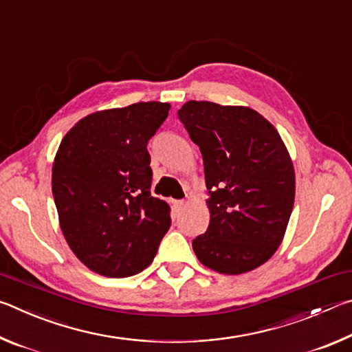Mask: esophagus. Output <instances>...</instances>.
<instances>
[{
    "label": "esophagus",
    "mask_w": 352,
    "mask_h": 352,
    "mask_svg": "<svg viewBox=\"0 0 352 352\" xmlns=\"http://www.w3.org/2000/svg\"><path fill=\"white\" fill-rule=\"evenodd\" d=\"M183 206H184V200H174V210L175 211H180Z\"/></svg>",
    "instance_id": "esophagus-1"
}]
</instances>
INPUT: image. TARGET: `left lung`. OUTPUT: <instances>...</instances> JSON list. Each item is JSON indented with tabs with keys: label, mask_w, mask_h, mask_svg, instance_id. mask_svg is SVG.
<instances>
[{
	"label": "left lung",
	"mask_w": 352,
	"mask_h": 352,
	"mask_svg": "<svg viewBox=\"0 0 352 352\" xmlns=\"http://www.w3.org/2000/svg\"><path fill=\"white\" fill-rule=\"evenodd\" d=\"M200 147L210 225L192 241L208 269L241 275L269 261L287 228L295 170L278 130L250 107L189 100L178 110Z\"/></svg>",
	"instance_id": "8db88e82"
}]
</instances>
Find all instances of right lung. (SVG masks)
<instances>
[{
    "mask_svg": "<svg viewBox=\"0 0 352 352\" xmlns=\"http://www.w3.org/2000/svg\"><path fill=\"white\" fill-rule=\"evenodd\" d=\"M166 102L91 113L63 136L52 164L62 233L82 264L109 278L153 261L170 208L152 197L147 142L168 118Z\"/></svg>",
    "mask_w": 352,
    "mask_h": 352,
    "instance_id": "add662e5",
    "label": "right lung"
}]
</instances>
